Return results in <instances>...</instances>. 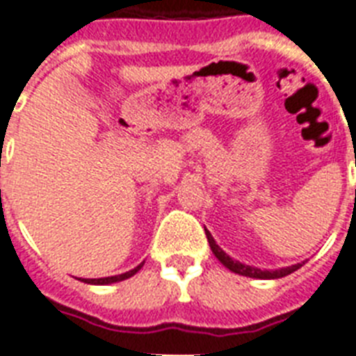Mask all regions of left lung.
Segmentation results:
<instances>
[{
	"label": "left lung",
	"instance_id": "left-lung-1",
	"mask_svg": "<svg viewBox=\"0 0 356 356\" xmlns=\"http://www.w3.org/2000/svg\"><path fill=\"white\" fill-rule=\"evenodd\" d=\"M207 233V240H209V245H211L212 253L216 257L220 262H222L225 268H229L231 271L238 273V275H245V277H253V279H279V277H286L290 273H293L296 270H299L303 264H293V266H288V268H281V270H275V271H268V270H259V268H251V266H245L242 262H238V260H233L229 257L225 251H223L216 242H214V238L209 231Z\"/></svg>",
	"mask_w": 356,
	"mask_h": 356
}]
</instances>
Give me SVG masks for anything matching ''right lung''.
Instances as JSON below:
<instances>
[{"label": "right lung", "mask_w": 356, "mask_h": 356, "mask_svg": "<svg viewBox=\"0 0 356 356\" xmlns=\"http://www.w3.org/2000/svg\"><path fill=\"white\" fill-rule=\"evenodd\" d=\"M144 266V262L140 266H136L134 270L127 271V273H122V275H114V277H103V279H83L85 282H88V284H111V282H118V281H125V279H129V277H133L136 271L140 270Z\"/></svg>", "instance_id": "right-lung-1"}]
</instances>
